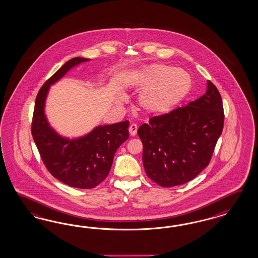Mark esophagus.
I'll return each mask as SVG.
<instances>
[{
    "mask_svg": "<svg viewBox=\"0 0 258 258\" xmlns=\"http://www.w3.org/2000/svg\"><path fill=\"white\" fill-rule=\"evenodd\" d=\"M128 132L131 136H135L136 133H137V125L136 124H132L128 127Z\"/></svg>",
    "mask_w": 258,
    "mask_h": 258,
    "instance_id": "esophagus-1",
    "label": "esophagus"
}]
</instances>
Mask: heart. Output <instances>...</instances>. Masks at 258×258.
I'll return each mask as SVG.
<instances>
[{
  "label": "heart",
  "instance_id": "heart-1",
  "mask_svg": "<svg viewBox=\"0 0 258 258\" xmlns=\"http://www.w3.org/2000/svg\"><path fill=\"white\" fill-rule=\"evenodd\" d=\"M133 84L142 90L138 97L141 109L149 115H164L184 100L192 88L186 71L166 64H149L136 72ZM125 95L118 103L125 101Z\"/></svg>",
  "mask_w": 258,
  "mask_h": 258
}]
</instances>
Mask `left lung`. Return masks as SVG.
<instances>
[{
	"mask_svg": "<svg viewBox=\"0 0 258 258\" xmlns=\"http://www.w3.org/2000/svg\"><path fill=\"white\" fill-rule=\"evenodd\" d=\"M223 123L221 96L208 80L202 97L143 124L137 133L149 178L163 187L193 180L209 164Z\"/></svg>",
	"mask_w": 258,
	"mask_h": 258,
	"instance_id": "left-lung-1",
	"label": "left lung"
}]
</instances>
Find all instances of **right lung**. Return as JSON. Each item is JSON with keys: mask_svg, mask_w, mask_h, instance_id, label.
<instances>
[{"mask_svg": "<svg viewBox=\"0 0 258 258\" xmlns=\"http://www.w3.org/2000/svg\"><path fill=\"white\" fill-rule=\"evenodd\" d=\"M90 58L74 57L55 72L39 90L35 102L32 135L47 169L72 187L90 189L109 175L118 148L128 138L130 122L96 125L78 137H66L50 125L46 113L47 96L52 85Z\"/></svg>", "mask_w": 258, "mask_h": 258, "instance_id": "add662e5", "label": "right lung"}]
</instances>
